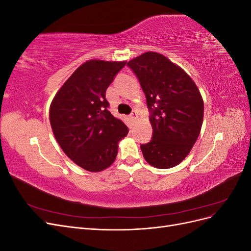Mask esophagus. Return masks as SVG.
I'll return each instance as SVG.
<instances>
[{"label": "esophagus", "instance_id": "1", "mask_svg": "<svg viewBox=\"0 0 251 251\" xmlns=\"http://www.w3.org/2000/svg\"><path fill=\"white\" fill-rule=\"evenodd\" d=\"M130 117H131V119L133 120V121H135L136 119L138 118V113L136 112V111H133L132 113H131V115H130Z\"/></svg>", "mask_w": 251, "mask_h": 251}]
</instances>
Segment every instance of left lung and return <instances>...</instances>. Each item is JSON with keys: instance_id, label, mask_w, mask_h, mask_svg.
Wrapping results in <instances>:
<instances>
[{"instance_id": "obj_1", "label": "left lung", "mask_w": 251, "mask_h": 251, "mask_svg": "<svg viewBox=\"0 0 251 251\" xmlns=\"http://www.w3.org/2000/svg\"><path fill=\"white\" fill-rule=\"evenodd\" d=\"M147 97L151 140L141 144L143 157L157 169H171L189 154L198 139L204 104L198 87L184 70L157 52L126 64Z\"/></svg>"}]
</instances>
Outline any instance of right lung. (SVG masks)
Segmentation results:
<instances>
[{
  "mask_svg": "<svg viewBox=\"0 0 251 251\" xmlns=\"http://www.w3.org/2000/svg\"><path fill=\"white\" fill-rule=\"evenodd\" d=\"M126 62L92 59L82 64L58 90L50 105L55 139L69 157L89 172L114 162L118 141L128 128L109 111L105 91Z\"/></svg>",
  "mask_w": 251,
  "mask_h": 251,
  "instance_id": "add662e5",
  "label": "right lung"
}]
</instances>
